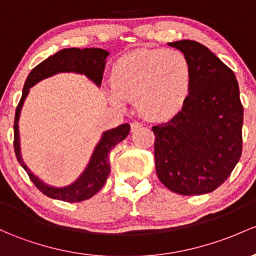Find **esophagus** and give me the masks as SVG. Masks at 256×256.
Returning <instances> with one entry per match:
<instances>
[{
	"instance_id": "1",
	"label": "esophagus",
	"mask_w": 256,
	"mask_h": 256,
	"mask_svg": "<svg viewBox=\"0 0 256 256\" xmlns=\"http://www.w3.org/2000/svg\"><path fill=\"white\" fill-rule=\"evenodd\" d=\"M139 128H142V123H139V122H132V124H130V129H132V132L138 130Z\"/></svg>"
}]
</instances>
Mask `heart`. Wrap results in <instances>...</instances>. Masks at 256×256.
<instances>
[{
  "label": "heart",
  "instance_id": "b5f03b06",
  "mask_svg": "<svg viewBox=\"0 0 256 256\" xmlns=\"http://www.w3.org/2000/svg\"><path fill=\"white\" fill-rule=\"evenodd\" d=\"M192 70L177 50H139L118 60L111 74V101L136 100L142 116L160 120L173 116L190 94Z\"/></svg>",
  "mask_w": 256,
  "mask_h": 256
}]
</instances>
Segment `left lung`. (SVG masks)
<instances>
[{
    "label": "left lung",
    "instance_id": "1",
    "mask_svg": "<svg viewBox=\"0 0 256 256\" xmlns=\"http://www.w3.org/2000/svg\"><path fill=\"white\" fill-rule=\"evenodd\" d=\"M192 70L190 94L168 122L154 126L156 173L180 195L214 192L230 177L242 155L243 105L234 73L193 40L170 42Z\"/></svg>",
    "mask_w": 256,
    "mask_h": 256
}]
</instances>
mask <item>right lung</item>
<instances>
[{"instance_id":"1","label":"right lung","mask_w":256,"mask_h":256,"mask_svg":"<svg viewBox=\"0 0 256 256\" xmlns=\"http://www.w3.org/2000/svg\"><path fill=\"white\" fill-rule=\"evenodd\" d=\"M108 56V52L102 48H63V50L56 52L54 56H50L38 64L32 72L29 73L26 78V84L23 88V94H22L20 101H19L17 110H16L14 116V152L17 156L19 164L23 166L26 172L28 173L30 180L35 184L38 189L46 196L52 199L62 200L68 202H78L83 200L89 199L92 195H95L105 186L107 177L110 174V152L114 146L122 140L127 138L130 130V126L128 123L122 126H118L117 128L107 130L102 134L98 144L96 145L89 164L86 166L83 174L64 188H54L50 186L44 182H41L36 176L32 174L26 166L20 155V146H19V130H18V120L20 114L22 106L24 100L28 96L29 89L39 83L42 79L48 78L54 74L61 72H74L79 74H85L89 79H92L94 83L100 86L102 80L104 70L106 64V57Z\"/></svg>"}]
</instances>
